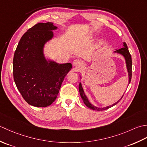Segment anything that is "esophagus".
Masks as SVG:
<instances>
[{
    "mask_svg": "<svg viewBox=\"0 0 147 147\" xmlns=\"http://www.w3.org/2000/svg\"><path fill=\"white\" fill-rule=\"evenodd\" d=\"M73 64L74 67H80L82 65V62H81L79 59H75L73 62Z\"/></svg>",
    "mask_w": 147,
    "mask_h": 147,
    "instance_id": "esophagus-1",
    "label": "esophagus"
}]
</instances>
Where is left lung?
Here are the masks:
<instances>
[{"label": "left lung", "mask_w": 147, "mask_h": 147, "mask_svg": "<svg viewBox=\"0 0 147 147\" xmlns=\"http://www.w3.org/2000/svg\"><path fill=\"white\" fill-rule=\"evenodd\" d=\"M123 45H124V47L121 48L119 50H117L116 51H115V52H117L119 53V54H121L123 55L124 58H125V60H126V66H127V72H128V75H129V83L131 82V76H132V60H131V55L130 53L128 51V49H127V46L126 45V43L125 42H123ZM79 92L80 93V95L82 96V98L83 100V102L85 103V104L88 107V108L92 109V110H95V111H105V110H107L109 108H111L112 107H113L114 105H115V104H117V103L119 102L121 98L123 97L124 95L122 96L120 100H119L115 102V104H112V105L110 106H108V107H105L104 108H98V107H96L95 106L93 105L92 104H91L90 103V102L88 101V98H87L86 96L85 95V93H84L83 91V89L82 88V84L81 83H80V85H79Z\"/></svg>", "instance_id": "obj_1"}]
</instances>
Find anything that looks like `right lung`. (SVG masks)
<instances>
[{"mask_svg":"<svg viewBox=\"0 0 147 147\" xmlns=\"http://www.w3.org/2000/svg\"><path fill=\"white\" fill-rule=\"evenodd\" d=\"M52 23H39L22 36L13 58V76L17 88L28 104L38 107L52 104L57 98L71 63L47 61L43 53L45 43L56 30Z\"/></svg>","mask_w":147,"mask_h":147,"instance_id":"1","label":"right lung"}]
</instances>
